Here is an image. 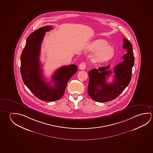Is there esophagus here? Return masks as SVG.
<instances>
[{"mask_svg": "<svg viewBox=\"0 0 153 153\" xmlns=\"http://www.w3.org/2000/svg\"><path fill=\"white\" fill-rule=\"evenodd\" d=\"M86 68V63L85 62H82L80 63L79 65V68L80 70H84Z\"/></svg>", "mask_w": 153, "mask_h": 153, "instance_id": "1", "label": "esophagus"}]
</instances>
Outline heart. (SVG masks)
<instances>
[{
	"instance_id": "obj_1",
	"label": "heart",
	"mask_w": 153,
	"mask_h": 153,
	"mask_svg": "<svg viewBox=\"0 0 153 153\" xmlns=\"http://www.w3.org/2000/svg\"><path fill=\"white\" fill-rule=\"evenodd\" d=\"M88 50L92 52H97L91 59L93 62L96 63H101L110 60L115 54L114 48L108 45V42L103 39L93 41L89 45Z\"/></svg>"
}]
</instances>
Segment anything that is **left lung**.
Wrapping results in <instances>:
<instances>
[{
  "label": "left lung",
  "mask_w": 153,
  "mask_h": 153,
  "mask_svg": "<svg viewBox=\"0 0 153 153\" xmlns=\"http://www.w3.org/2000/svg\"><path fill=\"white\" fill-rule=\"evenodd\" d=\"M123 48L127 50L123 55L122 62L114 68V80L113 83H106V77L112 73L108 70L110 65L93 69L88 72L89 83L88 87V95L97 102H108L117 98L130 82L132 70L134 62L132 45L126 39L123 38Z\"/></svg>",
  "instance_id": "1"
}]
</instances>
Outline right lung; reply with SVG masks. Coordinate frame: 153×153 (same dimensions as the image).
Here are the masks:
<instances>
[{
	"mask_svg": "<svg viewBox=\"0 0 153 153\" xmlns=\"http://www.w3.org/2000/svg\"><path fill=\"white\" fill-rule=\"evenodd\" d=\"M51 29V26H44L31 33L21 55V74L23 82L36 97L45 101L60 99L64 94L68 81L77 70L75 65L61 67L53 75L54 85L51 86L44 80L39 61L40 48L45 33Z\"/></svg>",
	"mask_w": 153,
	"mask_h": 153,
	"instance_id": "right-lung-1",
	"label": "right lung"
}]
</instances>
